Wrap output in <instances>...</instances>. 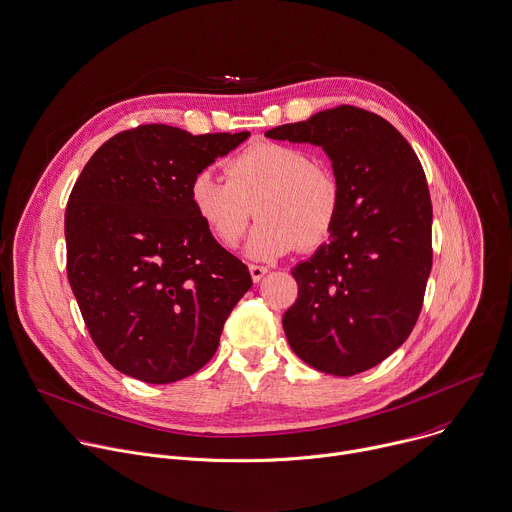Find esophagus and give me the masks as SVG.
<instances>
[{
    "instance_id": "1",
    "label": "esophagus",
    "mask_w": 512,
    "mask_h": 512,
    "mask_svg": "<svg viewBox=\"0 0 512 512\" xmlns=\"http://www.w3.org/2000/svg\"><path fill=\"white\" fill-rule=\"evenodd\" d=\"M267 267H263V265H249V273H251V279L257 283V281H261L265 275H267Z\"/></svg>"
}]
</instances>
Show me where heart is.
<instances>
[{
	"label": "heart",
	"mask_w": 512,
	"mask_h": 512,
	"mask_svg": "<svg viewBox=\"0 0 512 512\" xmlns=\"http://www.w3.org/2000/svg\"><path fill=\"white\" fill-rule=\"evenodd\" d=\"M227 181L203 168L189 183V203L213 241L235 249L255 211L247 253L277 259L295 247L315 251L331 241L342 219L344 187L335 170L311 162L293 144L257 140L225 162Z\"/></svg>",
	"instance_id": "obj_1"
}]
</instances>
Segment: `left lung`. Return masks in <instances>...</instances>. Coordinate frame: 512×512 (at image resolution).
Listing matches in <instances>:
<instances>
[{
  "label": "left lung",
  "instance_id": "8db88e82",
  "mask_svg": "<svg viewBox=\"0 0 512 512\" xmlns=\"http://www.w3.org/2000/svg\"><path fill=\"white\" fill-rule=\"evenodd\" d=\"M265 136L321 146L344 187L331 241L291 275L283 315L297 358L331 376L384 362L412 333L432 269V201L410 142L382 116L335 106Z\"/></svg>",
  "mask_w": 512,
  "mask_h": 512
}]
</instances>
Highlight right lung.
I'll return each instance as SVG.
<instances>
[{
  "label": "right lung",
  "mask_w": 512,
  "mask_h": 512,
  "mask_svg": "<svg viewBox=\"0 0 512 512\" xmlns=\"http://www.w3.org/2000/svg\"><path fill=\"white\" fill-rule=\"evenodd\" d=\"M247 138L140 124L86 162L66 207V271L92 342L118 372L173 384L215 356L253 281L193 213L189 183Z\"/></svg>",
  "instance_id": "add662e5"
}]
</instances>
